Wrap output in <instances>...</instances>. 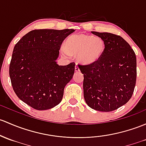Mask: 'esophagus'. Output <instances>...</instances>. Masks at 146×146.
<instances>
[{"label":"esophagus","mask_w":146,"mask_h":146,"mask_svg":"<svg viewBox=\"0 0 146 146\" xmlns=\"http://www.w3.org/2000/svg\"><path fill=\"white\" fill-rule=\"evenodd\" d=\"M75 70H76V72H79L80 71V68H79V67L78 66H76V67H75Z\"/></svg>","instance_id":"obj_1"}]
</instances>
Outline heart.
<instances>
[{"mask_svg":"<svg viewBox=\"0 0 146 146\" xmlns=\"http://www.w3.org/2000/svg\"><path fill=\"white\" fill-rule=\"evenodd\" d=\"M105 49V41L100 37L80 33L67 38L66 47H61V52L66 57L76 55L80 64H91L101 59Z\"/></svg>","mask_w":146,"mask_h":146,"instance_id":"b5f03b06","label":"heart"}]
</instances>
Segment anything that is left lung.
I'll return each instance as SVG.
<instances>
[{
	"mask_svg": "<svg viewBox=\"0 0 146 146\" xmlns=\"http://www.w3.org/2000/svg\"><path fill=\"white\" fill-rule=\"evenodd\" d=\"M92 33L104 39L106 49L96 62L78 65L84 75V98L92 109L113 111L127 104L134 92L136 54L121 36L107 32Z\"/></svg>",
	"mask_w": 146,
	"mask_h": 146,
	"instance_id": "1",
	"label": "left lung"
}]
</instances>
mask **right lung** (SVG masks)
<instances>
[{
  "label": "right lung",
  "mask_w": 146,
  "mask_h": 146,
  "mask_svg": "<svg viewBox=\"0 0 146 146\" xmlns=\"http://www.w3.org/2000/svg\"><path fill=\"white\" fill-rule=\"evenodd\" d=\"M74 31L33 30L14 47L9 69L12 86L19 99L34 109H50L62 100L64 87L73 78L76 64L59 66L56 61L62 42Z\"/></svg>",
  "instance_id": "right-lung-1"
}]
</instances>
